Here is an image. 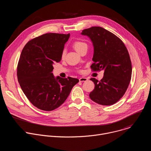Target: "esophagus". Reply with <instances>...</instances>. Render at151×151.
Instances as JSON below:
<instances>
[{
    "mask_svg": "<svg viewBox=\"0 0 151 151\" xmlns=\"http://www.w3.org/2000/svg\"><path fill=\"white\" fill-rule=\"evenodd\" d=\"M87 81H88V78H79L80 82H86Z\"/></svg>",
    "mask_w": 151,
    "mask_h": 151,
    "instance_id": "1",
    "label": "esophagus"
}]
</instances>
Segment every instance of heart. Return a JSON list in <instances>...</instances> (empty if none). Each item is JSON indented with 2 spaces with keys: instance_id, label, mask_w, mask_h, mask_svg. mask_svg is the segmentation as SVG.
Here are the masks:
<instances>
[{
  "instance_id": "heart-1",
  "label": "heart",
  "mask_w": 151,
  "mask_h": 151,
  "mask_svg": "<svg viewBox=\"0 0 151 151\" xmlns=\"http://www.w3.org/2000/svg\"><path fill=\"white\" fill-rule=\"evenodd\" d=\"M73 47L75 48V50L78 53H79L83 48L86 47L87 48V44L83 41H76L73 43ZM65 55V50H63L62 52V57L63 58Z\"/></svg>"
}]
</instances>
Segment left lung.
<instances>
[{"instance_id":"obj_1","label":"left lung","mask_w":151,"mask_h":151,"mask_svg":"<svg viewBox=\"0 0 151 151\" xmlns=\"http://www.w3.org/2000/svg\"><path fill=\"white\" fill-rule=\"evenodd\" d=\"M81 34L91 40L94 53L92 71L104 70L102 79L91 78L95 88L89 97L98 104L116 103L125 93L132 77V63L127 49L116 35L100 27L85 29Z\"/></svg>"}]
</instances>
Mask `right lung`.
I'll return each instance as SVG.
<instances>
[{"label": "right lung", "mask_w": 151, "mask_h": 151, "mask_svg": "<svg viewBox=\"0 0 151 151\" xmlns=\"http://www.w3.org/2000/svg\"><path fill=\"white\" fill-rule=\"evenodd\" d=\"M70 34L46 33L29 40L23 48L17 66L21 88L31 104L50 111L60 107L79 79L55 78L53 64L62 59Z\"/></svg>", "instance_id": "add662e5"}]
</instances>
